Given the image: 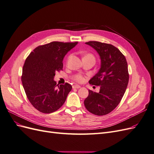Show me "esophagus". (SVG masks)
Segmentation results:
<instances>
[{
    "mask_svg": "<svg viewBox=\"0 0 154 154\" xmlns=\"http://www.w3.org/2000/svg\"><path fill=\"white\" fill-rule=\"evenodd\" d=\"M81 87L80 86V85H73L72 86V88H80Z\"/></svg>",
    "mask_w": 154,
    "mask_h": 154,
    "instance_id": "34e87169",
    "label": "esophagus"
}]
</instances>
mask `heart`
Instances as JSON below:
<instances>
[{
  "label": "heart",
  "instance_id": "b5f03b06",
  "mask_svg": "<svg viewBox=\"0 0 154 154\" xmlns=\"http://www.w3.org/2000/svg\"><path fill=\"white\" fill-rule=\"evenodd\" d=\"M85 57H93V56L91 54H88L85 55ZM73 79L74 80H76L78 82H83V81L85 80V78L83 77L82 75V74H76V75H75L73 77Z\"/></svg>",
  "mask_w": 154,
  "mask_h": 154
}]
</instances>
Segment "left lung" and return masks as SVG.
<instances>
[{
    "label": "left lung",
    "mask_w": 154,
    "mask_h": 154,
    "mask_svg": "<svg viewBox=\"0 0 154 154\" xmlns=\"http://www.w3.org/2000/svg\"><path fill=\"white\" fill-rule=\"evenodd\" d=\"M85 44L98 53L101 65L99 71L88 82L90 84L100 86V92L88 90L84 105L92 114L104 116L118 105L127 89L129 80L127 60L112 45L96 41Z\"/></svg>",
    "instance_id": "left-lung-1"
}]
</instances>
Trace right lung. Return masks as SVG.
<instances>
[{
    "label": "right lung",
    "mask_w": 154,
    "mask_h": 154,
    "mask_svg": "<svg viewBox=\"0 0 154 154\" xmlns=\"http://www.w3.org/2000/svg\"><path fill=\"white\" fill-rule=\"evenodd\" d=\"M76 42H53L35 48L26 60L22 83L31 105L42 113L57 110L66 100L72 86L57 85L55 72L63 69V60Z\"/></svg>",
    "instance_id": "1"
}]
</instances>
